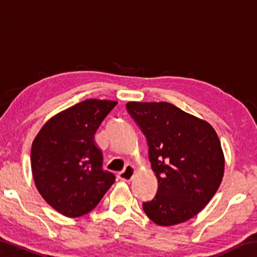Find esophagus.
Wrapping results in <instances>:
<instances>
[{
  "mask_svg": "<svg viewBox=\"0 0 257 257\" xmlns=\"http://www.w3.org/2000/svg\"><path fill=\"white\" fill-rule=\"evenodd\" d=\"M135 173H136V168H135L132 164H128V165H125V168L122 171L119 172L118 178L122 181H130L134 178Z\"/></svg>",
  "mask_w": 257,
  "mask_h": 257,
  "instance_id": "34e87169",
  "label": "esophagus"
}]
</instances>
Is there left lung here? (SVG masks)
Returning a JSON list of instances; mask_svg holds the SVG:
<instances>
[{"instance_id":"1","label":"left lung","mask_w":257,"mask_h":257,"mask_svg":"<svg viewBox=\"0 0 257 257\" xmlns=\"http://www.w3.org/2000/svg\"><path fill=\"white\" fill-rule=\"evenodd\" d=\"M127 110L147 138L159 182L156 196L143 210L162 227L191 219L214 196L224 175L214 128L168 102H128Z\"/></svg>"}]
</instances>
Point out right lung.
<instances>
[{"mask_svg": "<svg viewBox=\"0 0 257 257\" xmlns=\"http://www.w3.org/2000/svg\"><path fill=\"white\" fill-rule=\"evenodd\" d=\"M118 102L88 98L56 113L34 138L30 153L35 186L50 206L68 217L93 210L115 178L102 170L94 135Z\"/></svg>", "mask_w": 257, "mask_h": 257, "instance_id": "1", "label": "right lung"}]
</instances>
